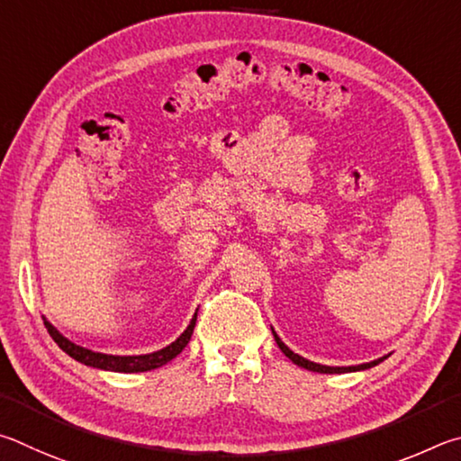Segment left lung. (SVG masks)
Here are the masks:
<instances>
[{
  "label": "left lung",
  "mask_w": 461,
  "mask_h": 461,
  "mask_svg": "<svg viewBox=\"0 0 461 461\" xmlns=\"http://www.w3.org/2000/svg\"><path fill=\"white\" fill-rule=\"evenodd\" d=\"M271 332H273V338H276V342H277V346L281 348V352H284L285 357L294 362V365L302 366V368H308V370H312V373H321V375L357 373V370L373 368V366L378 365V362H383L384 358H389V354H386V357H383V358H376V360H373V362H365V365H357V366H326V365H318V362H312V360H308V358H303V357H300V354H295L292 348H289V346H285L284 342H281V338L277 336L276 330L271 328Z\"/></svg>",
  "instance_id": "1"
}]
</instances>
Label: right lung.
Masks as SVG:
<instances>
[{
    "mask_svg": "<svg viewBox=\"0 0 461 461\" xmlns=\"http://www.w3.org/2000/svg\"><path fill=\"white\" fill-rule=\"evenodd\" d=\"M196 313H194V318L190 320L188 328H185L172 344H167L166 348H161L158 352L137 354V357H117V354H103V352L88 350V348H83V346L70 342L68 338L62 336L46 318H44V326L48 330V334L52 336V340L59 344L70 358L78 360L80 365L101 368V370H111V373H145V370H153L167 365L169 360L176 358L177 354L185 348V344H188L192 338L194 326H196Z\"/></svg>",
    "mask_w": 461,
    "mask_h": 461,
    "instance_id": "add662e5",
    "label": "right lung"
}]
</instances>
